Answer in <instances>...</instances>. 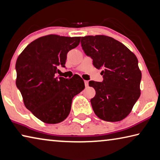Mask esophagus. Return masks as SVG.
Here are the masks:
<instances>
[{
	"instance_id": "34e87169",
	"label": "esophagus",
	"mask_w": 160,
	"mask_h": 160,
	"mask_svg": "<svg viewBox=\"0 0 160 160\" xmlns=\"http://www.w3.org/2000/svg\"><path fill=\"white\" fill-rule=\"evenodd\" d=\"M85 85L86 88H87L88 86V80H85Z\"/></svg>"
}]
</instances>
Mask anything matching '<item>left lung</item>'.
Here are the masks:
<instances>
[{
    "mask_svg": "<svg viewBox=\"0 0 160 160\" xmlns=\"http://www.w3.org/2000/svg\"><path fill=\"white\" fill-rule=\"evenodd\" d=\"M81 45L94 66L102 70V82H89L95 90L90 100L94 112L107 122L123 120L140 96L138 58L125 45L105 35L82 37Z\"/></svg>",
    "mask_w": 160,
    "mask_h": 160,
    "instance_id": "left-lung-1",
    "label": "left lung"
}]
</instances>
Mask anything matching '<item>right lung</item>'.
<instances>
[{"mask_svg":"<svg viewBox=\"0 0 160 160\" xmlns=\"http://www.w3.org/2000/svg\"><path fill=\"white\" fill-rule=\"evenodd\" d=\"M80 37L49 35L28 45L18 58L16 86L25 106L43 122H61L70 114L72 98L84 90L79 75L55 78L58 67L65 68L67 54Z\"/></svg>","mask_w":160,"mask_h":160,"instance_id":"right-lung-1","label":"right lung"}]
</instances>
